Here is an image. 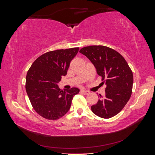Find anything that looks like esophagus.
Masks as SVG:
<instances>
[{
  "label": "esophagus",
  "mask_w": 155,
  "mask_h": 155,
  "mask_svg": "<svg viewBox=\"0 0 155 155\" xmlns=\"http://www.w3.org/2000/svg\"><path fill=\"white\" fill-rule=\"evenodd\" d=\"M81 92L83 93V94H85V95H87V94H90V92L88 91H86V90H82V91H81Z\"/></svg>",
  "instance_id": "34e87169"
}]
</instances>
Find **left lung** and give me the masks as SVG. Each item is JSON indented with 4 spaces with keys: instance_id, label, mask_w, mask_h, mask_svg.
<instances>
[{
    "instance_id": "1",
    "label": "left lung",
    "mask_w": 155,
    "mask_h": 155,
    "mask_svg": "<svg viewBox=\"0 0 155 155\" xmlns=\"http://www.w3.org/2000/svg\"><path fill=\"white\" fill-rule=\"evenodd\" d=\"M91 61L105 84V96L100 95L91 107L94 114L102 118L118 114L129 100L133 85L132 70L118 51L105 46H89L79 50Z\"/></svg>"
}]
</instances>
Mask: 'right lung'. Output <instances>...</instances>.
<instances>
[{
    "label": "right lung",
    "mask_w": 155,
    "mask_h": 155,
    "mask_svg": "<svg viewBox=\"0 0 155 155\" xmlns=\"http://www.w3.org/2000/svg\"><path fill=\"white\" fill-rule=\"evenodd\" d=\"M79 48L57 50L46 52L33 63L27 72L26 91L37 114L55 120L69 110L73 97L79 89L73 87L61 90L58 83L67 74L70 61Z\"/></svg>",
    "instance_id": "add662e5"
}]
</instances>
